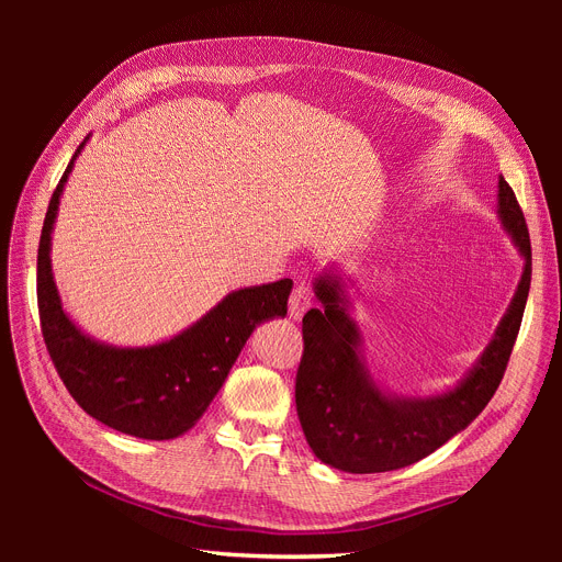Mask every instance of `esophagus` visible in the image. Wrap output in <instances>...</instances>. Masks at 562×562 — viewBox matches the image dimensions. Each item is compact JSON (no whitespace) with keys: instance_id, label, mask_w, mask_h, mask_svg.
<instances>
[{"instance_id":"34e87169","label":"esophagus","mask_w":562,"mask_h":562,"mask_svg":"<svg viewBox=\"0 0 562 562\" xmlns=\"http://www.w3.org/2000/svg\"><path fill=\"white\" fill-rule=\"evenodd\" d=\"M314 305V296L307 284H296L289 296V316L293 321H301L303 314Z\"/></svg>"}]
</instances>
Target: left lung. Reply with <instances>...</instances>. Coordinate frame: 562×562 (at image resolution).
<instances>
[{
	"instance_id": "obj_1",
	"label": "left lung",
	"mask_w": 562,
	"mask_h": 562,
	"mask_svg": "<svg viewBox=\"0 0 562 562\" xmlns=\"http://www.w3.org/2000/svg\"><path fill=\"white\" fill-rule=\"evenodd\" d=\"M498 216L524 255V273L481 362L456 390L432 398L382 394L358 352L360 330L335 278L316 282L321 310L303 316L296 409L321 462L350 474H380L417 462L474 422L506 373L530 289V236L510 184L498 177Z\"/></svg>"
}]
</instances>
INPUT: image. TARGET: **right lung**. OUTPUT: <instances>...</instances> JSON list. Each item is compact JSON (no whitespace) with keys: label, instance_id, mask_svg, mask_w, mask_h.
<instances>
[{"label":"right lung","instance_id":"right-lung-1","mask_svg":"<svg viewBox=\"0 0 562 562\" xmlns=\"http://www.w3.org/2000/svg\"><path fill=\"white\" fill-rule=\"evenodd\" d=\"M75 157L52 193L38 244V314L52 364L79 407L104 426L140 439L180 437L210 407L255 326L286 314L293 282L232 291L189 330L147 348L86 337L61 307L49 263L58 198Z\"/></svg>","mask_w":562,"mask_h":562}]
</instances>
